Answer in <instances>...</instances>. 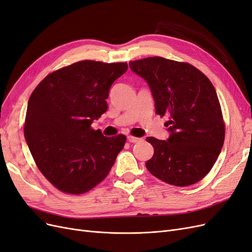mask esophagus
Returning <instances> with one entry per match:
<instances>
[{
  "mask_svg": "<svg viewBox=\"0 0 252 252\" xmlns=\"http://www.w3.org/2000/svg\"><path fill=\"white\" fill-rule=\"evenodd\" d=\"M127 140H128V142H130V143H136V142H140L141 141V139L135 138V136H131V135L127 136Z\"/></svg>",
  "mask_w": 252,
  "mask_h": 252,
  "instance_id": "obj_1",
  "label": "esophagus"
}]
</instances>
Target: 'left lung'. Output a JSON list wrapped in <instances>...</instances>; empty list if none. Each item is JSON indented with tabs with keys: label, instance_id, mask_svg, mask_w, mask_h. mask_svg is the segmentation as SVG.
Here are the masks:
<instances>
[{
	"label": "left lung",
	"instance_id": "1",
	"mask_svg": "<svg viewBox=\"0 0 252 252\" xmlns=\"http://www.w3.org/2000/svg\"><path fill=\"white\" fill-rule=\"evenodd\" d=\"M147 82L156 113L168 117L167 140L149 136L155 149L146 162L156 178L174 186L201 181L223 147L225 125L217 91L206 75L188 63L152 57L129 62Z\"/></svg>",
	"mask_w": 252,
	"mask_h": 252
}]
</instances>
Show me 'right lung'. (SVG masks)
Segmentation results:
<instances>
[{
	"mask_svg": "<svg viewBox=\"0 0 252 252\" xmlns=\"http://www.w3.org/2000/svg\"><path fill=\"white\" fill-rule=\"evenodd\" d=\"M127 63L81 61L48 74L28 101L24 135L32 156L51 184L82 194L109 173L126 136L112 138L91 124L107 111L112 83Z\"/></svg>",
	"mask_w": 252,
	"mask_h": 252,
	"instance_id": "1",
	"label": "right lung"
}]
</instances>
